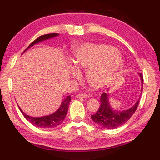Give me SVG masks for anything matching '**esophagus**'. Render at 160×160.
<instances>
[{"label":"esophagus","instance_id":"34e87169","mask_svg":"<svg viewBox=\"0 0 160 160\" xmlns=\"http://www.w3.org/2000/svg\"><path fill=\"white\" fill-rule=\"evenodd\" d=\"M89 95L85 94V93H81V94H78L77 95V98H89Z\"/></svg>","mask_w":160,"mask_h":160}]
</instances>
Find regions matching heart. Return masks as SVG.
<instances>
[{
    "instance_id": "b5f03b06",
    "label": "heart",
    "mask_w": 160,
    "mask_h": 160,
    "mask_svg": "<svg viewBox=\"0 0 160 160\" xmlns=\"http://www.w3.org/2000/svg\"><path fill=\"white\" fill-rule=\"evenodd\" d=\"M73 62L78 68H87V81L95 89H102L113 81L122 65V58L111 46L86 43L74 51ZM74 75L78 76L79 73L75 71Z\"/></svg>"
}]
</instances>
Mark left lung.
I'll return each mask as SVG.
<instances>
[{"label": "left lung", "mask_w": 160, "mask_h": 160, "mask_svg": "<svg viewBox=\"0 0 160 160\" xmlns=\"http://www.w3.org/2000/svg\"><path fill=\"white\" fill-rule=\"evenodd\" d=\"M141 77V80L142 82L143 90V75L139 74ZM108 95L107 93H102L101 95V104L98 110L95 114L91 116V118L96 124L102 127L109 129L118 128L120 126L126 123L127 121L132 117L136 111L138 106L139 104V100L135 103V104L131 108L124 111H115L111 107L108 101Z\"/></svg>", "instance_id": "left-lung-1"}]
</instances>
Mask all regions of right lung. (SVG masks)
Listing matches in <instances>:
<instances>
[{"label": "right lung", "instance_id": "add662e5", "mask_svg": "<svg viewBox=\"0 0 160 160\" xmlns=\"http://www.w3.org/2000/svg\"><path fill=\"white\" fill-rule=\"evenodd\" d=\"M58 34H56V33H52V34H44V35L40 36L39 38H38L32 42L28 47H27V49H25V51H26L28 49H29L30 47H32V46H34L36 43H39L40 41H43V40H48L49 38H54V37L58 36ZM24 51V52H25ZM71 95H68L67 97L65 98V100L62 102L61 106L58 108L55 113H52L50 115L45 116V117H32L30 116L25 114L24 112L20 109L24 117H25V119L28 121L31 122L34 126H38V127L41 128H53L56 126H59L60 124L63 122L65 120L66 115H67L68 110V105L70 102H71Z\"/></svg>", "mask_w": 160, "mask_h": 160}]
</instances>
